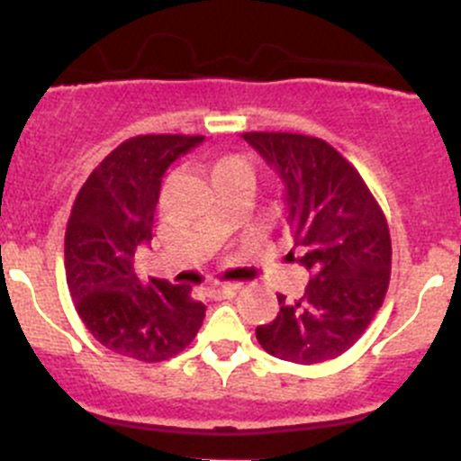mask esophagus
I'll return each instance as SVG.
<instances>
[{"label": "esophagus", "instance_id": "1", "mask_svg": "<svg viewBox=\"0 0 461 461\" xmlns=\"http://www.w3.org/2000/svg\"><path fill=\"white\" fill-rule=\"evenodd\" d=\"M240 287L239 285H213L207 290V296L213 301H222V299H234L239 294Z\"/></svg>", "mask_w": 461, "mask_h": 461}]
</instances>
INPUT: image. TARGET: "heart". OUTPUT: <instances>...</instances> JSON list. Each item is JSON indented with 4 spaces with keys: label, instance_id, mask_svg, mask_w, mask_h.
Here are the masks:
<instances>
[{
    "label": "heart",
    "instance_id": "heart-1",
    "mask_svg": "<svg viewBox=\"0 0 461 461\" xmlns=\"http://www.w3.org/2000/svg\"><path fill=\"white\" fill-rule=\"evenodd\" d=\"M227 160H239V158H222L221 162H227Z\"/></svg>",
    "mask_w": 461,
    "mask_h": 461
}]
</instances>
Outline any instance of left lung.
Returning a JSON list of instances; mask_svg holds the SVG:
<instances>
[{
  "label": "left lung",
  "mask_w": 461,
  "mask_h": 461,
  "mask_svg": "<svg viewBox=\"0 0 461 461\" xmlns=\"http://www.w3.org/2000/svg\"><path fill=\"white\" fill-rule=\"evenodd\" d=\"M285 185L287 254L312 272L294 303L278 294V317L258 325L265 352L312 366L343 355L366 332L390 281L388 222L359 171L321 138L243 133Z\"/></svg>",
  "instance_id": "8db88e82"
}]
</instances>
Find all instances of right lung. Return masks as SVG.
<instances>
[{"mask_svg":"<svg viewBox=\"0 0 461 461\" xmlns=\"http://www.w3.org/2000/svg\"><path fill=\"white\" fill-rule=\"evenodd\" d=\"M203 136H136L120 144L82 185L64 236V267L86 330L111 352L165 361L201 330L204 305L192 287L138 278L133 258L153 239L160 183Z\"/></svg>","mask_w":461,"mask_h":461,"instance_id":"1","label":"right lung"}]
</instances>
